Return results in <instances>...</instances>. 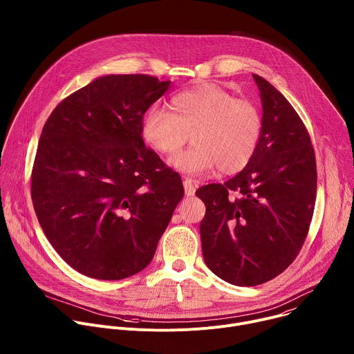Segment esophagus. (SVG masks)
Masks as SVG:
<instances>
[{"instance_id": "34e87169", "label": "esophagus", "mask_w": 354, "mask_h": 354, "mask_svg": "<svg viewBox=\"0 0 354 354\" xmlns=\"http://www.w3.org/2000/svg\"><path fill=\"white\" fill-rule=\"evenodd\" d=\"M196 186H197V183H196L193 179L186 178V179L183 180V187H185L186 196H193L194 192H196Z\"/></svg>"}]
</instances>
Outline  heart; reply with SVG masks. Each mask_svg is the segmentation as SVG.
I'll list each match as a JSON object with an SVG mask.
<instances>
[{
  "label": "heart",
  "mask_w": 354,
  "mask_h": 354,
  "mask_svg": "<svg viewBox=\"0 0 354 354\" xmlns=\"http://www.w3.org/2000/svg\"><path fill=\"white\" fill-rule=\"evenodd\" d=\"M171 111L153 108L142 120V138L157 153L172 156L189 134L193 145L171 160L187 175H206L218 167L231 175L254 158L263 131L259 106L235 97L216 84H201L176 93Z\"/></svg>",
  "instance_id": "heart-1"
}]
</instances>
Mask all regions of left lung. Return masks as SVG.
I'll use <instances>...</instances> for the list:
<instances>
[{"mask_svg":"<svg viewBox=\"0 0 354 354\" xmlns=\"http://www.w3.org/2000/svg\"><path fill=\"white\" fill-rule=\"evenodd\" d=\"M263 108L257 153L234 178L196 190L205 201L200 238L207 268L234 286H258L284 272L306 241L317 197L310 134L288 100L254 74ZM236 191L238 198L232 194Z\"/></svg>","mask_w":354,"mask_h":354,"instance_id":"8db88e82","label":"left lung"}]
</instances>
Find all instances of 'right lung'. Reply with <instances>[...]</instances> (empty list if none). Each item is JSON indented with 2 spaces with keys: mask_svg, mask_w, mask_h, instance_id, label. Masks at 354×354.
Wrapping results in <instances>:
<instances>
[{
  "mask_svg": "<svg viewBox=\"0 0 354 354\" xmlns=\"http://www.w3.org/2000/svg\"><path fill=\"white\" fill-rule=\"evenodd\" d=\"M144 74L104 75L48 116L32 169L40 227L77 272L130 277L153 261L185 190L142 141L147 109L169 88Z\"/></svg>",
  "mask_w": 354,
  "mask_h": 354,
  "instance_id": "right-lung-1",
  "label": "right lung"
}]
</instances>
